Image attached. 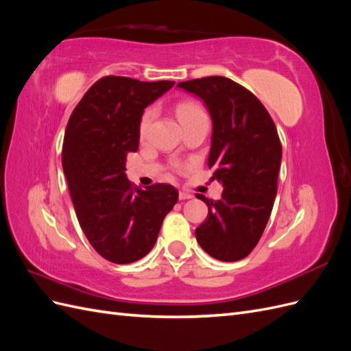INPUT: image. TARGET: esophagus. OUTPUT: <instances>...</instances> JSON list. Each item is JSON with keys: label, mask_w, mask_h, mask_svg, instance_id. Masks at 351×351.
Listing matches in <instances>:
<instances>
[{"label": "esophagus", "mask_w": 351, "mask_h": 351, "mask_svg": "<svg viewBox=\"0 0 351 351\" xmlns=\"http://www.w3.org/2000/svg\"><path fill=\"white\" fill-rule=\"evenodd\" d=\"M178 197H180V200H186V199H192L193 195H190V193H187V192H180V193H178Z\"/></svg>", "instance_id": "1"}]
</instances>
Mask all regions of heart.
I'll return each mask as SVG.
<instances>
[{"label": "heart", "mask_w": 351, "mask_h": 351, "mask_svg": "<svg viewBox=\"0 0 351 351\" xmlns=\"http://www.w3.org/2000/svg\"><path fill=\"white\" fill-rule=\"evenodd\" d=\"M200 112H204V111H202V108L195 102H182L177 107V115H178L180 121L187 119V117H190V115H196V114H200ZM154 115H155L154 108H147V110L143 111V114L141 117V121H139V134H141V137H145L147 130H149V125L152 123Z\"/></svg>", "instance_id": "1"}]
</instances>
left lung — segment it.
<instances>
[{
  "label": "left lung",
  "instance_id": "1",
  "mask_svg": "<svg viewBox=\"0 0 351 351\" xmlns=\"http://www.w3.org/2000/svg\"><path fill=\"white\" fill-rule=\"evenodd\" d=\"M205 102L212 119L208 167L224 187L219 200L196 195L208 218L196 240L212 258L236 262L256 246L277 196L281 142L269 112L246 88L222 76L178 83Z\"/></svg>",
  "mask_w": 351,
  "mask_h": 351
}]
</instances>
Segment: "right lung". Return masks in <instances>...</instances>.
<instances>
[{"label": "right lung", "instance_id": "obj_1", "mask_svg": "<svg viewBox=\"0 0 351 351\" xmlns=\"http://www.w3.org/2000/svg\"><path fill=\"white\" fill-rule=\"evenodd\" d=\"M173 86L169 80L107 76L92 84L70 115L62 169L84 236L110 262L123 265L146 256L178 200L171 184L142 190L124 173L127 154L139 147L145 108Z\"/></svg>", "mask_w": 351, "mask_h": 351}]
</instances>
